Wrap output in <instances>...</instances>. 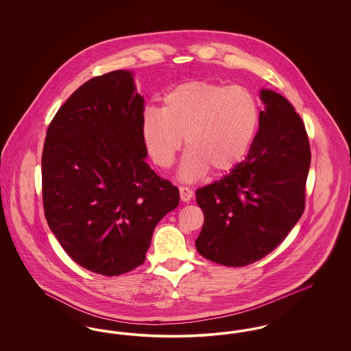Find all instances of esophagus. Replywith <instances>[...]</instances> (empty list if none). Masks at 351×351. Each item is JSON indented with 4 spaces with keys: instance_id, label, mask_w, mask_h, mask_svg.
<instances>
[{
    "instance_id": "34e87169",
    "label": "esophagus",
    "mask_w": 351,
    "mask_h": 351,
    "mask_svg": "<svg viewBox=\"0 0 351 351\" xmlns=\"http://www.w3.org/2000/svg\"><path fill=\"white\" fill-rule=\"evenodd\" d=\"M193 197V191L188 186H180V199L183 202H189Z\"/></svg>"
}]
</instances>
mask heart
Returning a JSON list of instances; mask_svg holds the SVG:
<instances>
[{
    "label": "heart",
    "instance_id": "obj_1",
    "mask_svg": "<svg viewBox=\"0 0 351 351\" xmlns=\"http://www.w3.org/2000/svg\"><path fill=\"white\" fill-rule=\"evenodd\" d=\"M259 123V105L241 85L191 80L163 97L162 109L149 108L142 117V136L152 160L169 168L183 146L179 176L195 182L208 169L229 172L247 155Z\"/></svg>",
    "mask_w": 351,
    "mask_h": 351
}]
</instances>
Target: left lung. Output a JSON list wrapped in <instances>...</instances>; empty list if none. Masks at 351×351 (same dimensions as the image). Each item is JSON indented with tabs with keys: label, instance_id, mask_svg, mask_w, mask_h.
<instances>
[{
	"label": "left lung",
	"instance_id": "obj_1",
	"mask_svg": "<svg viewBox=\"0 0 351 351\" xmlns=\"http://www.w3.org/2000/svg\"><path fill=\"white\" fill-rule=\"evenodd\" d=\"M265 110L243 162L196 191L204 225L195 245L201 255L243 267L280 245L305 208L311 147L304 122L282 95L261 90Z\"/></svg>",
	"mask_w": 351,
	"mask_h": 351
}]
</instances>
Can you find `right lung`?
<instances>
[{"instance_id": "right-lung-1", "label": "right lung", "mask_w": 351, "mask_h": 351, "mask_svg": "<svg viewBox=\"0 0 351 351\" xmlns=\"http://www.w3.org/2000/svg\"><path fill=\"white\" fill-rule=\"evenodd\" d=\"M143 97L125 69L76 89L52 118L42 154L51 232L82 267L117 276L146 259L179 189L146 163Z\"/></svg>"}]
</instances>
